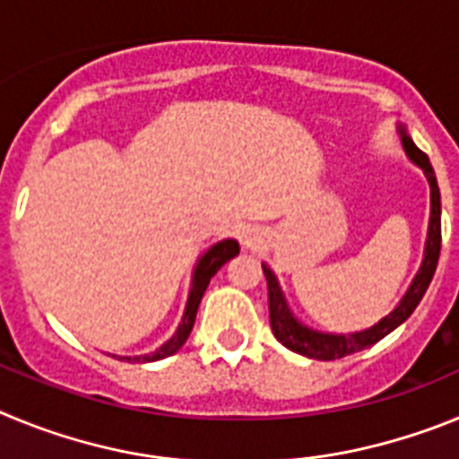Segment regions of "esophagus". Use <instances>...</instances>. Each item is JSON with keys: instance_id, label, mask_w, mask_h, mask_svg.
Segmentation results:
<instances>
[{"instance_id": "esophagus-1", "label": "esophagus", "mask_w": 459, "mask_h": 459, "mask_svg": "<svg viewBox=\"0 0 459 459\" xmlns=\"http://www.w3.org/2000/svg\"><path fill=\"white\" fill-rule=\"evenodd\" d=\"M238 238H241V243L246 248H257L259 243H262V232H259L257 227H243Z\"/></svg>"}]
</instances>
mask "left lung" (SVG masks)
I'll return each instance as SVG.
<instances>
[{"label":"left lung","mask_w":459,"mask_h":459,"mask_svg":"<svg viewBox=\"0 0 459 459\" xmlns=\"http://www.w3.org/2000/svg\"><path fill=\"white\" fill-rule=\"evenodd\" d=\"M400 137H403V147L407 152L409 160L413 165H419L420 169L428 177L429 184V225H428V241H425V255L423 264H420L419 273L413 278V282L409 285L407 294L403 296V301L397 303L395 310L388 312L386 317L377 322L375 326L366 328V331H356V333H319V331H312L306 324H301L294 317V312L287 306L282 290L278 285V278H275L273 271L266 264H262L266 275V285H269V319H271V331H273L275 340L282 342L287 350L296 351V354L307 356V359L317 360H335L344 359V356L356 354V351H363L368 347H372L375 342H379L381 338H386L391 331H395L403 322H407L411 317V312L416 310V306L420 303L423 294L428 291L429 282H432V275L437 271V262H439V250H441V195L439 186H437L435 169L429 165L428 156L420 152L416 144H413L411 137L407 135L404 126L397 128Z\"/></svg>","instance_id":"left-lung-1"}]
</instances>
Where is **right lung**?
<instances>
[{
    "mask_svg": "<svg viewBox=\"0 0 459 459\" xmlns=\"http://www.w3.org/2000/svg\"><path fill=\"white\" fill-rule=\"evenodd\" d=\"M238 255V243L234 238H222V241L213 243L200 259H197V264H195L193 271V280H190V291H188V301H186V310L184 317H181L179 328L174 331L172 338L168 340L165 344H160L156 351H149V354L142 356H117L119 360H133V363H152V360H160L172 356L174 351H179L184 347V342L188 340L190 331H193L195 317H197V307H200L202 296H204L206 287H209L211 278L218 273L225 262Z\"/></svg>",
    "mask_w": 459,
    "mask_h": 459,
    "instance_id": "1",
    "label": "right lung"
}]
</instances>
